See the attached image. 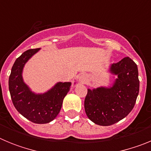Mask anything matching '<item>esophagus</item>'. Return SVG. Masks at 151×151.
Listing matches in <instances>:
<instances>
[{
	"label": "esophagus",
	"instance_id": "esophagus-1",
	"mask_svg": "<svg viewBox=\"0 0 151 151\" xmlns=\"http://www.w3.org/2000/svg\"><path fill=\"white\" fill-rule=\"evenodd\" d=\"M78 82H81V83H82V84H84V83H85L86 80H87V76H86L85 74L80 75L79 76H78Z\"/></svg>",
	"mask_w": 151,
	"mask_h": 151
}]
</instances>
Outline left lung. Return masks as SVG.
<instances>
[{"label": "left lung", "mask_w": 151, "mask_h": 151, "mask_svg": "<svg viewBox=\"0 0 151 151\" xmlns=\"http://www.w3.org/2000/svg\"><path fill=\"white\" fill-rule=\"evenodd\" d=\"M110 72L116 75L113 86L88 89L85 110L90 120L97 125L115 124L132 110L139 92L138 66L129 57L113 63Z\"/></svg>", "instance_id": "obj_1"}]
</instances>
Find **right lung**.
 I'll list each match as a JSON object with an SVG mask.
<instances>
[{
  "instance_id": "1",
  "label": "right lung",
  "mask_w": 151,
  "mask_h": 151,
  "mask_svg": "<svg viewBox=\"0 0 151 151\" xmlns=\"http://www.w3.org/2000/svg\"><path fill=\"white\" fill-rule=\"evenodd\" d=\"M39 50H26L16 60L9 77V90L13 105L21 115L34 123L45 124L54 120L58 115L71 82H58L44 94H35L30 90L23 82L22 69Z\"/></svg>"
}]
</instances>
